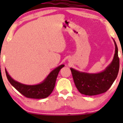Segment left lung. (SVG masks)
<instances>
[{"label": "left lung", "mask_w": 123, "mask_h": 123, "mask_svg": "<svg viewBox=\"0 0 123 123\" xmlns=\"http://www.w3.org/2000/svg\"><path fill=\"white\" fill-rule=\"evenodd\" d=\"M113 40L115 53L112 61L102 72L96 73L83 72L70 68L74 84L81 94L95 95L105 92L111 87L117 76L119 70L118 48Z\"/></svg>", "instance_id": "left-lung-1"}]
</instances>
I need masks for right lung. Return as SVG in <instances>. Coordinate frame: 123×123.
<instances>
[{
    "label": "right lung",
    "instance_id": "right-lung-1",
    "mask_svg": "<svg viewBox=\"0 0 123 123\" xmlns=\"http://www.w3.org/2000/svg\"><path fill=\"white\" fill-rule=\"evenodd\" d=\"M64 66H58L52 70L43 81L35 85H28L18 82L9 75L6 69L5 70L8 81L21 94L29 98L43 99L47 98L53 92L59 72Z\"/></svg>",
    "mask_w": 123,
    "mask_h": 123
}]
</instances>
